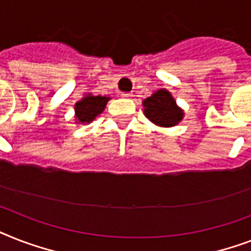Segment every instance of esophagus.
I'll return each instance as SVG.
<instances>
[{
    "label": "esophagus",
    "mask_w": 251,
    "mask_h": 251,
    "mask_svg": "<svg viewBox=\"0 0 251 251\" xmlns=\"http://www.w3.org/2000/svg\"><path fill=\"white\" fill-rule=\"evenodd\" d=\"M121 96H122V98L130 99V98H131V96H133V95L130 94V92H124V94H121Z\"/></svg>",
    "instance_id": "obj_1"
}]
</instances>
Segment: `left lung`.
<instances>
[{
	"label": "left lung",
	"mask_w": 251,
	"mask_h": 251,
	"mask_svg": "<svg viewBox=\"0 0 251 251\" xmlns=\"http://www.w3.org/2000/svg\"><path fill=\"white\" fill-rule=\"evenodd\" d=\"M142 104L145 116L156 126L172 127L183 120V109L177 105L175 98L165 88L155 91Z\"/></svg>",
	"instance_id": "obj_1"
}]
</instances>
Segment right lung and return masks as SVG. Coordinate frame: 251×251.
Masks as SVG:
<instances>
[{
  "label": "right lung",
  "instance_id": "right-lung-1",
  "mask_svg": "<svg viewBox=\"0 0 251 251\" xmlns=\"http://www.w3.org/2000/svg\"><path fill=\"white\" fill-rule=\"evenodd\" d=\"M110 100V96H95L92 94H84L80 100L74 104L75 110V124H91L95 118L102 113L105 109L106 102Z\"/></svg>",
  "mask_w": 251,
  "mask_h": 251
}]
</instances>
